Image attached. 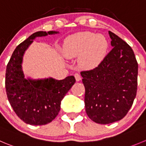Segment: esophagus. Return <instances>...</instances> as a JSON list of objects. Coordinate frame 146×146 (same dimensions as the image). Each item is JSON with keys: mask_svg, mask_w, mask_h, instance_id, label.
I'll list each match as a JSON object with an SVG mask.
<instances>
[{"mask_svg": "<svg viewBox=\"0 0 146 146\" xmlns=\"http://www.w3.org/2000/svg\"><path fill=\"white\" fill-rule=\"evenodd\" d=\"M74 77H75L76 80H77V82L81 80V75H80L79 73H75V74H74Z\"/></svg>", "mask_w": 146, "mask_h": 146, "instance_id": "obj_1", "label": "esophagus"}]
</instances>
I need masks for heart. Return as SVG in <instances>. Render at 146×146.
<instances>
[{"label":"heart","mask_w":146,"mask_h":146,"mask_svg":"<svg viewBox=\"0 0 146 146\" xmlns=\"http://www.w3.org/2000/svg\"><path fill=\"white\" fill-rule=\"evenodd\" d=\"M108 47V41L102 34L80 32L71 36L66 40L64 51L66 57L79 56L80 66L91 69L102 62Z\"/></svg>","instance_id":"obj_1"}]
</instances>
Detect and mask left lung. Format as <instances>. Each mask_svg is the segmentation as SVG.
Segmentation results:
<instances>
[{
	"mask_svg": "<svg viewBox=\"0 0 146 146\" xmlns=\"http://www.w3.org/2000/svg\"><path fill=\"white\" fill-rule=\"evenodd\" d=\"M112 49L97 67L81 72L85 110L92 121L109 124L127 115L137 93L138 64L131 47L109 31Z\"/></svg>",
	"mask_w": 146,
	"mask_h": 146,
	"instance_id": "obj_1",
	"label": "left lung"
}]
</instances>
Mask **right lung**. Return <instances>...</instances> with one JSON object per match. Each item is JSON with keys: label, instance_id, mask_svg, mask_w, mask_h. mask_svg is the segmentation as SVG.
Instances as JSON below:
<instances>
[{"label": "right lung", "instance_id": "right-lung-1", "mask_svg": "<svg viewBox=\"0 0 146 146\" xmlns=\"http://www.w3.org/2000/svg\"><path fill=\"white\" fill-rule=\"evenodd\" d=\"M57 33L37 31L31 35L16 47L7 64V98L18 117L27 124L42 125L51 123L60 110L61 101L76 82L74 76L62 80L24 78L21 63L25 51L36 37Z\"/></svg>", "mask_w": 146, "mask_h": 146}]
</instances>
